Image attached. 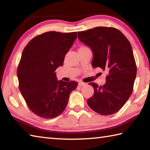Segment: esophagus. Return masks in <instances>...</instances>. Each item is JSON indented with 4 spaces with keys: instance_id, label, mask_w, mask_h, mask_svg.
I'll use <instances>...</instances> for the list:
<instances>
[{
    "instance_id": "esophagus-1",
    "label": "esophagus",
    "mask_w": 150,
    "mask_h": 150,
    "mask_svg": "<svg viewBox=\"0 0 150 150\" xmlns=\"http://www.w3.org/2000/svg\"><path fill=\"white\" fill-rule=\"evenodd\" d=\"M85 85V83H83V82H79V83H78V85L80 86V87H82V86H84Z\"/></svg>"
}]
</instances>
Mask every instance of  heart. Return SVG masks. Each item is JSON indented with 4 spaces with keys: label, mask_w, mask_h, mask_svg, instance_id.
Returning a JSON list of instances; mask_svg holds the SVG:
<instances>
[{
    "label": "heart",
    "mask_w": 150,
    "mask_h": 150,
    "mask_svg": "<svg viewBox=\"0 0 150 150\" xmlns=\"http://www.w3.org/2000/svg\"><path fill=\"white\" fill-rule=\"evenodd\" d=\"M81 47H84V46H81V47H80L79 48H81Z\"/></svg>",
    "instance_id": "heart-1"
}]
</instances>
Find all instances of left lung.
<instances>
[{"instance_id": "obj_1", "label": "left lung", "mask_w": 150, "mask_h": 150, "mask_svg": "<svg viewBox=\"0 0 150 150\" xmlns=\"http://www.w3.org/2000/svg\"><path fill=\"white\" fill-rule=\"evenodd\" d=\"M78 38L92 50L93 67L108 72L105 85L88 83L95 92L87 100L88 105L101 115H113L125 105L133 91L137 69L130 43L112 27L78 32Z\"/></svg>"}]
</instances>
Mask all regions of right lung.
<instances>
[{
    "mask_svg": "<svg viewBox=\"0 0 150 150\" xmlns=\"http://www.w3.org/2000/svg\"><path fill=\"white\" fill-rule=\"evenodd\" d=\"M77 38V32H47L30 40L22 52L17 76L28 108L44 118H55L66 108L76 81H58L55 70Z\"/></svg>",
    "mask_w": 150,
    "mask_h": 150,
    "instance_id": "add662e5",
    "label": "right lung"
}]
</instances>
